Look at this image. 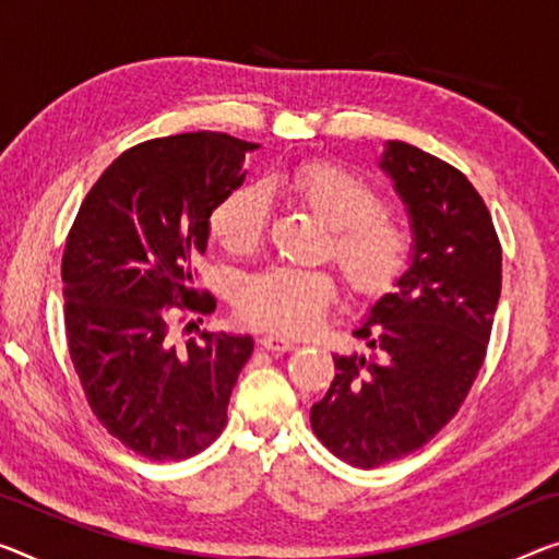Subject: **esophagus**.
I'll use <instances>...</instances> for the list:
<instances>
[{
  "mask_svg": "<svg viewBox=\"0 0 559 559\" xmlns=\"http://www.w3.org/2000/svg\"><path fill=\"white\" fill-rule=\"evenodd\" d=\"M260 345L264 349H270V352H292V349H297L295 342L287 340V337H280V334H262Z\"/></svg>",
  "mask_w": 559,
  "mask_h": 559,
  "instance_id": "esophagus-1",
  "label": "esophagus"
}]
</instances>
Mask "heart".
Instances as JSON below:
<instances>
[{
    "label": "heart",
    "instance_id": "heart-1",
    "mask_svg": "<svg viewBox=\"0 0 559 559\" xmlns=\"http://www.w3.org/2000/svg\"><path fill=\"white\" fill-rule=\"evenodd\" d=\"M307 204L332 229V257L357 295H380L407 267L409 235L382 212V197L367 182L330 162H307L270 179ZM270 202L260 187L231 190L210 217L214 239L229 252H250L267 227ZM334 297L328 274L274 267L247 277L237 292V309L247 322L282 334L312 330Z\"/></svg>",
    "mask_w": 559,
    "mask_h": 559
}]
</instances>
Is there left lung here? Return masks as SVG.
<instances>
[{"label": "left lung", "mask_w": 559, "mask_h": 559, "mask_svg": "<svg viewBox=\"0 0 559 559\" xmlns=\"http://www.w3.org/2000/svg\"><path fill=\"white\" fill-rule=\"evenodd\" d=\"M380 169L407 210L409 264L355 330L372 355H334V380L309 412L324 448L365 469L419 450L454 417L502 287L500 239L460 169L407 142L384 144Z\"/></svg>", "instance_id": "8db88e82"}]
</instances>
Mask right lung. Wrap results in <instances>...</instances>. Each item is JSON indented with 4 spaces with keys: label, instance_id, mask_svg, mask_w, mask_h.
<instances>
[{
    "label": "right lung",
    "instance_id": "add662e5",
    "mask_svg": "<svg viewBox=\"0 0 559 559\" xmlns=\"http://www.w3.org/2000/svg\"><path fill=\"white\" fill-rule=\"evenodd\" d=\"M260 144L225 132L162 136L127 150L92 187L62 257L64 324L87 402L109 435L165 462L202 452L227 423L250 334L200 332L177 349L167 309L212 312L192 262L210 217L242 185Z\"/></svg>",
    "mask_w": 559,
    "mask_h": 559
}]
</instances>
